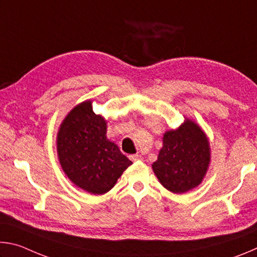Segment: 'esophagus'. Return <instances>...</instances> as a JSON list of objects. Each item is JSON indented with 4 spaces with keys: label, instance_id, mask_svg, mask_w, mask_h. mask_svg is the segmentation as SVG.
Returning a JSON list of instances; mask_svg holds the SVG:
<instances>
[{
    "label": "esophagus",
    "instance_id": "1",
    "mask_svg": "<svg viewBox=\"0 0 257 257\" xmlns=\"http://www.w3.org/2000/svg\"><path fill=\"white\" fill-rule=\"evenodd\" d=\"M129 159L132 160V161H134V162H135V161H141V160H143V158H142V156L139 155V154H134V155H130V156H129Z\"/></svg>",
    "mask_w": 257,
    "mask_h": 257
}]
</instances>
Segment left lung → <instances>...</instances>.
Masks as SVG:
<instances>
[{
    "label": "left lung",
    "mask_w": 257,
    "mask_h": 257,
    "mask_svg": "<svg viewBox=\"0 0 257 257\" xmlns=\"http://www.w3.org/2000/svg\"><path fill=\"white\" fill-rule=\"evenodd\" d=\"M210 143L197 123L189 119L163 135V147L152 164L164 188L182 194L201 184L210 164Z\"/></svg>",
    "instance_id": "left-lung-1"
}]
</instances>
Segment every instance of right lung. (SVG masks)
I'll list each match as a JSON object with an SVG mask.
<instances>
[{
    "mask_svg": "<svg viewBox=\"0 0 257 257\" xmlns=\"http://www.w3.org/2000/svg\"><path fill=\"white\" fill-rule=\"evenodd\" d=\"M62 170L77 187L94 195L112 189L133 162L106 138V121L95 114L92 101L68 113L56 137Z\"/></svg>",
    "mask_w": 257,
    "mask_h": 257,
    "instance_id": "right-lung-1",
    "label": "right lung"
}]
</instances>
